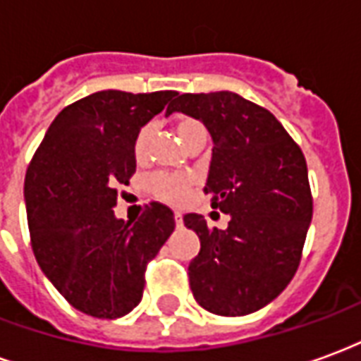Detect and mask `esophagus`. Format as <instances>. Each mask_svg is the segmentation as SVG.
<instances>
[{"mask_svg":"<svg viewBox=\"0 0 361 361\" xmlns=\"http://www.w3.org/2000/svg\"><path fill=\"white\" fill-rule=\"evenodd\" d=\"M173 219H176V226H181V212H173Z\"/></svg>","mask_w":361,"mask_h":361,"instance_id":"34e87169","label":"esophagus"}]
</instances>
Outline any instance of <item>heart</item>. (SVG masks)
Masks as SVG:
<instances>
[{
    "label": "heart",
    "instance_id": "obj_1",
    "mask_svg": "<svg viewBox=\"0 0 361 361\" xmlns=\"http://www.w3.org/2000/svg\"><path fill=\"white\" fill-rule=\"evenodd\" d=\"M176 133L180 137V141L185 145V142L195 137V135L204 133L203 126L191 118H183L178 121L176 126ZM150 141V126H145L139 129V133L135 137V154L141 158L145 152H147V147H149ZM150 189L152 193L164 201H172V203H178L183 197L188 195L189 191V180L185 176H180V173H154L150 178Z\"/></svg>",
    "mask_w": 361,
    "mask_h": 361
}]
</instances>
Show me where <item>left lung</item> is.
I'll use <instances>...</instances> for the list:
<instances>
[{
    "label": "left lung",
    "instance_id": "1",
    "mask_svg": "<svg viewBox=\"0 0 361 361\" xmlns=\"http://www.w3.org/2000/svg\"><path fill=\"white\" fill-rule=\"evenodd\" d=\"M181 111L211 133L204 193L230 214L226 230L201 214L183 224L201 240L189 263V286L201 307L242 317L279 298L294 279L313 214L307 166L279 119L235 92L178 94L166 116Z\"/></svg>",
    "mask_w": 361,
    "mask_h": 361
}]
</instances>
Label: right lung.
<instances>
[{"mask_svg":"<svg viewBox=\"0 0 361 361\" xmlns=\"http://www.w3.org/2000/svg\"><path fill=\"white\" fill-rule=\"evenodd\" d=\"M178 92L100 90L59 111L25 178L32 251L75 310L118 319L139 305L145 269L176 228L150 203L139 220L116 219L119 183L135 173V137Z\"/></svg>","mask_w":361,"mask_h":361,"instance_id":"right-lung-1","label":"right lung"}]
</instances>
